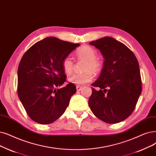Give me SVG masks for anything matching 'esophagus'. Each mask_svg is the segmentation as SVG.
<instances>
[{
    "instance_id": "obj_1",
    "label": "esophagus",
    "mask_w": 156,
    "mask_h": 156,
    "mask_svg": "<svg viewBox=\"0 0 156 156\" xmlns=\"http://www.w3.org/2000/svg\"><path fill=\"white\" fill-rule=\"evenodd\" d=\"M82 89V86L76 85V90H77V91H80Z\"/></svg>"
}]
</instances>
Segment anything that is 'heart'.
I'll return each mask as SVG.
<instances>
[{"label":"heart","instance_id":"b5f03b06","mask_svg":"<svg viewBox=\"0 0 156 156\" xmlns=\"http://www.w3.org/2000/svg\"><path fill=\"white\" fill-rule=\"evenodd\" d=\"M76 57L78 60H86L82 73L74 74L68 80L70 83L76 85H84L92 80L93 73H98L101 67V64L97 57V52L90 46H85L80 48L76 52ZM74 63L71 57H66L62 61V69L66 74H71L74 69Z\"/></svg>","mask_w":156,"mask_h":156}]
</instances>
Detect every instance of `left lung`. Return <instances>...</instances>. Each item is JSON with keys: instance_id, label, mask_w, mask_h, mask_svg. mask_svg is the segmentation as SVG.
<instances>
[{"instance_id": "obj_1", "label": "left lung", "mask_w": 156, "mask_h": 156, "mask_svg": "<svg viewBox=\"0 0 156 156\" xmlns=\"http://www.w3.org/2000/svg\"><path fill=\"white\" fill-rule=\"evenodd\" d=\"M90 44L99 50L104 57L98 79L91 85L89 100L94 115L108 124L119 123L133 113L141 92L139 64L133 51L119 41L105 37Z\"/></svg>"}]
</instances>
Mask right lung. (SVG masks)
<instances>
[{"label":"right lung","instance_id":"add662e5","mask_svg":"<svg viewBox=\"0 0 156 156\" xmlns=\"http://www.w3.org/2000/svg\"><path fill=\"white\" fill-rule=\"evenodd\" d=\"M80 45L47 37L22 57L18 69V96L34 121L51 124L66 111L76 89L72 83L61 87L66 80L62 61Z\"/></svg>","mask_w":156,"mask_h":156}]
</instances>
